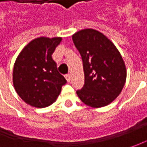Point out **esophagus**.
Masks as SVG:
<instances>
[{
    "label": "esophagus",
    "mask_w": 147,
    "mask_h": 147,
    "mask_svg": "<svg viewBox=\"0 0 147 147\" xmlns=\"http://www.w3.org/2000/svg\"><path fill=\"white\" fill-rule=\"evenodd\" d=\"M65 78H66V80H67L68 82H70V80H71L70 74H66V75H65Z\"/></svg>",
    "instance_id": "34e87169"
}]
</instances>
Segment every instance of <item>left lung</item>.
<instances>
[{
    "instance_id": "obj_1",
    "label": "left lung",
    "mask_w": 147,
    "mask_h": 147,
    "mask_svg": "<svg viewBox=\"0 0 147 147\" xmlns=\"http://www.w3.org/2000/svg\"><path fill=\"white\" fill-rule=\"evenodd\" d=\"M82 56L85 84L78 96L90 107H104L121 93L127 70L115 44L100 32L86 28L72 35Z\"/></svg>"
}]
</instances>
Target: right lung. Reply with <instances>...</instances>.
I'll return each instance as SVG.
<instances>
[{"label": "right lung", "mask_w": 147, "mask_h": 147, "mask_svg": "<svg viewBox=\"0 0 147 147\" xmlns=\"http://www.w3.org/2000/svg\"><path fill=\"white\" fill-rule=\"evenodd\" d=\"M62 37H40L28 43L14 62L13 84L25 103L47 107L56 100L66 79L57 70L51 55Z\"/></svg>", "instance_id": "obj_1"}]
</instances>
